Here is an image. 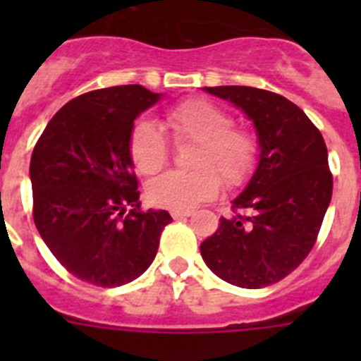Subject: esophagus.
<instances>
[{
  "label": "esophagus",
  "instance_id": "34e87169",
  "mask_svg": "<svg viewBox=\"0 0 361 361\" xmlns=\"http://www.w3.org/2000/svg\"><path fill=\"white\" fill-rule=\"evenodd\" d=\"M190 215H191L190 209H173V212H171V216H173L175 220L186 219V216H190Z\"/></svg>",
  "mask_w": 361,
  "mask_h": 361
}]
</instances>
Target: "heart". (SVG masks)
Here are the masks:
<instances>
[{"instance_id":"obj_1","label":"heart","mask_w":361,"mask_h":361,"mask_svg":"<svg viewBox=\"0 0 361 361\" xmlns=\"http://www.w3.org/2000/svg\"><path fill=\"white\" fill-rule=\"evenodd\" d=\"M164 123L177 145H195L190 157L195 170L170 171L152 180L146 195L155 206L190 209L219 193L220 178L228 186H238L255 170L257 137L235 126L226 108L208 99H188L166 111ZM130 155L142 175L161 171L170 155L164 133L149 121H137L130 135Z\"/></svg>"}]
</instances>
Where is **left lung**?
I'll return each instance as SVG.
<instances>
[{"label":"left lung","instance_id":"obj_1","mask_svg":"<svg viewBox=\"0 0 361 361\" xmlns=\"http://www.w3.org/2000/svg\"><path fill=\"white\" fill-rule=\"evenodd\" d=\"M204 92L229 101L253 123L258 162L231 200L242 215L220 219L200 244L206 266L237 288L276 283L302 264L317 242L333 195L327 148L318 128L289 99L251 86Z\"/></svg>","mask_w":361,"mask_h":361}]
</instances>
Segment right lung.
<instances>
[{
    "instance_id": "obj_1",
    "label": "right lung",
    "mask_w": 361,
    "mask_h": 361,
    "mask_svg": "<svg viewBox=\"0 0 361 361\" xmlns=\"http://www.w3.org/2000/svg\"><path fill=\"white\" fill-rule=\"evenodd\" d=\"M141 85L110 86L72 99L47 124L30 159L34 222L73 276L101 288L139 279L171 222L141 212L130 135L161 101Z\"/></svg>"
}]
</instances>
